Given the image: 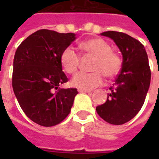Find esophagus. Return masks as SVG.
<instances>
[{
	"label": "esophagus",
	"mask_w": 159,
	"mask_h": 159,
	"mask_svg": "<svg viewBox=\"0 0 159 159\" xmlns=\"http://www.w3.org/2000/svg\"><path fill=\"white\" fill-rule=\"evenodd\" d=\"M78 92H85V93H91V92H90V91H87V90L78 89Z\"/></svg>",
	"instance_id": "obj_1"
}]
</instances>
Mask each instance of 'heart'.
<instances>
[{
	"label": "heart",
	"mask_w": 159,
	"mask_h": 159,
	"mask_svg": "<svg viewBox=\"0 0 159 159\" xmlns=\"http://www.w3.org/2000/svg\"><path fill=\"white\" fill-rule=\"evenodd\" d=\"M80 47L87 55L95 57L92 71L79 72L72 77L71 85L82 90H91L100 87L104 82V76L114 78L119 74L122 66L120 57L112 51L111 44L103 39L92 38L81 43ZM63 69L69 74L77 72L80 64V56L72 47L63 49L60 56Z\"/></svg>",
	"instance_id": "b5f03b06"
}]
</instances>
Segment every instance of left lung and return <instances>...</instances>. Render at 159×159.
Wrapping results in <instances>:
<instances>
[{
	"instance_id": "obj_1",
	"label": "left lung",
	"mask_w": 159,
	"mask_h": 159,
	"mask_svg": "<svg viewBox=\"0 0 159 159\" xmlns=\"http://www.w3.org/2000/svg\"><path fill=\"white\" fill-rule=\"evenodd\" d=\"M101 34L113 39L122 53L123 62L106 102L96 110L106 122L123 125L138 114L145 100L151 80L148 55L139 41L126 34L106 31Z\"/></svg>"
}]
</instances>
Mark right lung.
I'll use <instances>...</instances> for the list:
<instances>
[{"label": "right lung", "mask_w": 159, "mask_h": 159, "mask_svg": "<svg viewBox=\"0 0 159 159\" xmlns=\"http://www.w3.org/2000/svg\"><path fill=\"white\" fill-rule=\"evenodd\" d=\"M76 39L73 33L40 30L19 45L13 62L12 87L26 116L39 125L49 127L64 120L78 93L76 88H60L68 81L60 56Z\"/></svg>", "instance_id": "add662e5"}]
</instances>
